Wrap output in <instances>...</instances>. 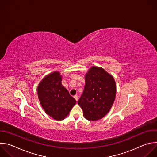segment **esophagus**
<instances>
[{"label":"esophagus","instance_id":"esophagus-1","mask_svg":"<svg viewBox=\"0 0 157 157\" xmlns=\"http://www.w3.org/2000/svg\"><path fill=\"white\" fill-rule=\"evenodd\" d=\"M74 98L76 99V101H78V96L75 95V96H74Z\"/></svg>","mask_w":157,"mask_h":157}]
</instances>
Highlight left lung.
<instances>
[{
  "label": "left lung",
  "instance_id": "left-lung-1",
  "mask_svg": "<svg viewBox=\"0 0 157 157\" xmlns=\"http://www.w3.org/2000/svg\"><path fill=\"white\" fill-rule=\"evenodd\" d=\"M84 89L78 103L88 121L104 117L114 102L116 85L113 76L103 68L93 66L85 75Z\"/></svg>",
  "mask_w": 157,
  "mask_h": 157
}]
</instances>
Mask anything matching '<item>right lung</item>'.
<instances>
[{"label": "right lung", "instance_id": "right-lung-1", "mask_svg": "<svg viewBox=\"0 0 157 157\" xmlns=\"http://www.w3.org/2000/svg\"><path fill=\"white\" fill-rule=\"evenodd\" d=\"M61 80L59 72L54 71L44 77L37 88L38 99L44 112L57 121L68 116L76 102L63 86Z\"/></svg>", "mask_w": 157, "mask_h": 157}]
</instances>
